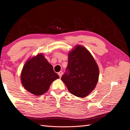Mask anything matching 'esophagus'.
Returning <instances> with one entry per match:
<instances>
[{"label":"esophagus","instance_id":"obj_1","mask_svg":"<svg viewBox=\"0 0 130 130\" xmlns=\"http://www.w3.org/2000/svg\"><path fill=\"white\" fill-rule=\"evenodd\" d=\"M58 75H59V76H60V77L61 78V76H62V74H63V72H62V71H60V72H58Z\"/></svg>","mask_w":130,"mask_h":130}]
</instances>
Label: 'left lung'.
Wrapping results in <instances>:
<instances>
[{"instance_id": "8db88e82", "label": "left lung", "mask_w": 130, "mask_h": 130, "mask_svg": "<svg viewBox=\"0 0 130 130\" xmlns=\"http://www.w3.org/2000/svg\"><path fill=\"white\" fill-rule=\"evenodd\" d=\"M68 64L61 80L73 95L84 98L94 89L99 70L89 52L81 45L68 54Z\"/></svg>"}]
</instances>
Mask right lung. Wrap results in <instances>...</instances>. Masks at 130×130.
<instances>
[{
    "label": "right lung",
    "instance_id": "right-lung-1",
    "mask_svg": "<svg viewBox=\"0 0 130 130\" xmlns=\"http://www.w3.org/2000/svg\"><path fill=\"white\" fill-rule=\"evenodd\" d=\"M21 82L27 91L39 96L46 92L53 81L59 78L52 65L42 54L28 60L21 73Z\"/></svg>",
    "mask_w": 130,
    "mask_h": 130
}]
</instances>
